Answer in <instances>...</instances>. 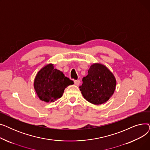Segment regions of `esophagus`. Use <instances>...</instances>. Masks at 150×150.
Segmentation results:
<instances>
[{
	"mask_svg": "<svg viewBox=\"0 0 150 150\" xmlns=\"http://www.w3.org/2000/svg\"><path fill=\"white\" fill-rule=\"evenodd\" d=\"M74 83H75V85L79 86V85H80V80H75V81H74Z\"/></svg>",
	"mask_w": 150,
	"mask_h": 150,
	"instance_id": "esophagus-1",
	"label": "esophagus"
}]
</instances>
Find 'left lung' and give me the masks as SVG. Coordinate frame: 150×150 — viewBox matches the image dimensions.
I'll use <instances>...</instances> for the list:
<instances>
[{
    "label": "left lung",
    "mask_w": 150,
    "mask_h": 150,
    "mask_svg": "<svg viewBox=\"0 0 150 150\" xmlns=\"http://www.w3.org/2000/svg\"><path fill=\"white\" fill-rule=\"evenodd\" d=\"M88 72V75L83 78L80 87L83 96L93 105L106 103L115 90V76L106 66L98 62L92 64Z\"/></svg>",
    "instance_id": "1"
}]
</instances>
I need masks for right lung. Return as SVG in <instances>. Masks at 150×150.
<instances>
[{
    "mask_svg": "<svg viewBox=\"0 0 150 150\" xmlns=\"http://www.w3.org/2000/svg\"><path fill=\"white\" fill-rule=\"evenodd\" d=\"M50 63L37 73L34 80V88L37 96L46 103L54 102L62 96L65 88L74 83L66 77L61 71Z\"/></svg>",
    "mask_w": 150,
    "mask_h": 150,
    "instance_id": "obj_1",
    "label": "right lung"
}]
</instances>
